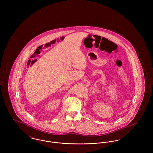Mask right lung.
<instances>
[{
    "instance_id": "1",
    "label": "right lung",
    "mask_w": 153,
    "mask_h": 153,
    "mask_svg": "<svg viewBox=\"0 0 153 153\" xmlns=\"http://www.w3.org/2000/svg\"><path fill=\"white\" fill-rule=\"evenodd\" d=\"M35 61H37V60H36V59H35Z\"/></svg>"
}]
</instances>
